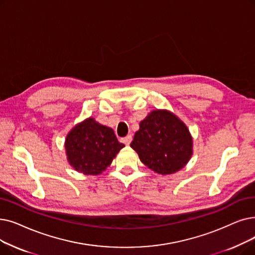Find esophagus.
I'll list each match as a JSON object with an SVG mask.
<instances>
[{"instance_id":"esophagus-1","label":"esophagus","mask_w":255,"mask_h":255,"mask_svg":"<svg viewBox=\"0 0 255 255\" xmlns=\"http://www.w3.org/2000/svg\"><path fill=\"white\" fill-rule=\"evenodd\" d=\"M122 140V142H124L125 145H130V142H131V140H132V136L131 135H127V136H125V137H123L121 139Z\"/></svg>"}]
</instances>
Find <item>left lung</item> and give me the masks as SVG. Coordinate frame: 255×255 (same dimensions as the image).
<instances>
[{"label": "left lung", "instance_id": "obj_1", "mask_svg": "<svg viewBox=\"0 0 255 255\" xmlns=\"http://www.w3.org/2000/svg\"><path fill=\"white\" fill-rule=\"evenodd\" d=\"M130 147L149 169L169 175L189 162L193 138L181 120L168 110L156 109L140 122Z\"/></svg>", "mask_w": 255, "mask_h": 255}]
</instances>
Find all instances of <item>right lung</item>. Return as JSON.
I'll list each match as a JSON object with an SVG mask.
<instances>
[{"label": "right lung", "instance_id": "1", "mask_svg": "<svg viewBox=\"0 0 255 255\" xmlns=\"http://www.w3.org/2000/svg\"><path fill=\"white\" fill-rule=\"evenodd\" d=\"M64 147L68 160L76 171L85 175H99L125 145L118 140L112 128L88 118L69 132Z\"/></svg>", "mask_w": 255, "mask_h": 255}]
</instances>
